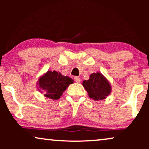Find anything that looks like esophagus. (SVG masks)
Returning a JSON list of instances; mask_svg holds the SVG:
<instances>
[{
    "label": "esophagus",
    "instance_id": "1",
    "mask_svg": "<svg viewBox=\"0 0 149 149\" xmlns=\"http://www.w3.org/2000/svg\"><path fill=\"white\" fill-rule=\"evenodd\" d=\"M74 79L75 82L77 83H80V82H81V79L79 78V77H75Z\"/></svg>",
    "mask_w": 149,
    "mask_h": 149
}]
</instances>
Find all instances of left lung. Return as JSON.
<instances>
[{
  "mask_svg": "<svg viewBox=\"0 0 149 149\" xmlns=\"http://www.w3.org/2000/svg\"><path fill=\"white\" fill-rule=\"evenodd\" d=\"M82 85L89 97L95 101L106 99L112 91L109 81L99 72L91 74L88 80L83 81Z\"/></svg>",
  "mask_w": 149,
  "mask_h": 149,
  "instance_id": "obj_1",
  "label": "left lung"
}]
</instances>
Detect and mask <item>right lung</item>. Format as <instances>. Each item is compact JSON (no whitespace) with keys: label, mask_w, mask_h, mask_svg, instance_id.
I'll use <instances>...</instances> for the list:
<instances>
[{"label":"right lung","mask_w":149,"mask_h":149,"mask_svg":"<svg viewBox=\"0 0 149 149\" xmlns=\"http://www.w3.org/2000/svg\"><path fill=\"white\" fill-rule=\"evenodd\" d=\"M73 83V79L68 76H64L55 70H48L38 78L36 85L38 90L40 93H43L45 97L52 100H58L67 87Z\"/></svg>","instance_id":"add662e5"}]
</instances>
